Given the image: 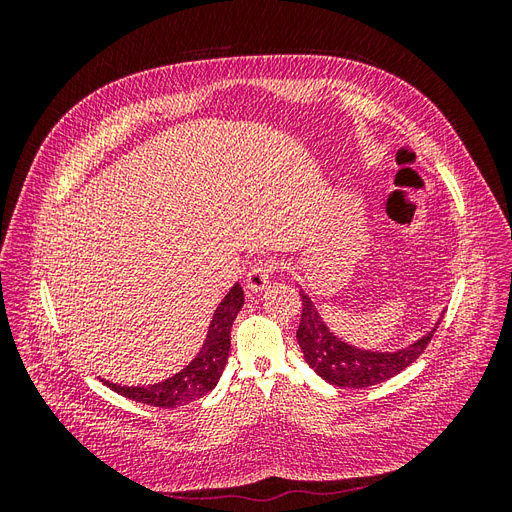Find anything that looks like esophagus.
<instances>
[{
    "label": "esophagus",
    "mask_w": 512,
    "mask_h": 512,
    "mask_svg": "<svg viewBox=\"0 0 512 512\" xmlns=\"http://www.w3.org/2000/svg\"><path fill=\"white\" fill-rule=\"evenodd\" d=\"M275 269H277V265L273 260H256L254 265L250 267V271H247V275H245V288L250 292L265 290V286L269 284Z\"/></svg>",
    "instance_id": "34e87169"
}]
</instances>
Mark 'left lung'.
I'll return each instance as SVG.
<instances>
[{"mask_svg": "<svg viewBox=\"0 0 512 512\" xmlns=\"http://www.w3.org/2000/svg\"><path fill=\"white\" fill-rule=\"evenodd\" d=\"M299 294L303 301V312L297 329V339L305 356V363L322 380H327L333 386H342V389H365V386H374L401 374V371L425 352L438 324L442 322L438 320L436 327L427 331L421 339H416L414 344L399 348L395 352L363 350L359 346L344 342L342 337H337L320 318L312 299L303 290Z\"/></svg>", "mask_w": 512, "mask_h": 512, "instance_id": "8db88e82", "label": "left lung"}]
</instances>
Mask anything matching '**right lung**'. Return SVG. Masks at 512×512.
I'll return each mask as SVG.
<instances>
[{
	"label": "right lung",
	"mask_w": 512,
	"mask_h": 512,
	"mask_svg": "<svg viewBox=\"0 0 512 512\" xmlns=\"http://www.w3.org/2000/svg\"><path fill=\"white\" fill-rule=\"evenodd\" d=\"M241 307L243 288L235 284L228 290L218 309H215L203 348L196 354V359L190 365H185L179 374L149 386H121L108 380L102 382L123 397L156 408H177L200 399L215 389V384H218L222 376L230 352V329Z\"/></svg>",
	"instance_id": "1"
}]
</instances>
